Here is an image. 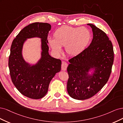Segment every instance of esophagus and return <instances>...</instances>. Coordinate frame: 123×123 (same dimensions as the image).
I'll return each mask as SVG.
<instances>
[{
    "mask_svg": "<svg viewBox=\"0 0 123 123\" xmlns=\"http://www.w3.org/2000/svg\"><path fill=\"white\" fill-rule=\"evenodd\" d=\"M68 66V64H67V63L65 62V61H63L62 62V67H61V68L62 70H66L67 69V67Z\"/></svg>",
    "mask_w": 123,
    "mask_h": 123,
    "instance_id": "1",
    "label": "esophagus"
}]
</instances>
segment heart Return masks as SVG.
Instances as JSON below:
<instances>
[{
  "label": "heart",
  "instance_id": "heart-1",
  "mask_svg": "<svg viewBox=\"0 0 123 123\" xmlns=\"http://www.w3.org/2000/svg\"><path fill=\"white\" fill-rule=\"evenodd\" d=\"M54 37L55 39L48 38L49 44L54 51L61 53V46H64L69 55L76 56L81 53L89 44L91 34L85 27L64 25L55 31Z\"/></svg>",
  "mask_w": 123,
  "mask_h": 123
}]
</instances>
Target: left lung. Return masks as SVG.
<instances>
[{"label": "left lung", "instance_id": "obj_1", "mask_svg": "<svg viewBox=\"0 0 123 123\" xmlns=\"http://www.w3.org/2000/svg\"><path fill=\"white\" fill-rule=\"evenodd\" d=\"M93 39L81 53L70 59L67 68V90L70 97L83 100L94 96L107 82L111 73L114 52L112 42L106 34L92 24ZM95 68L92 76L88 72Z\"/></svg>", "mask_w": 123, "mask_h": 123}]
</instances>
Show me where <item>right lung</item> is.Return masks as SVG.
Instances as JSON below:
<instances>
[{
	"mask_svg": "<svg viewBox=\"0 0 123 123\" xmlns=\"http://www.w3.org/2000/svg\"><path fill=\"white\" fill-rule=\"evenodd\" d=\"M50 29L47 23H33L20 31L12 43L9 57L12 81L20 92L31 98L44 97L51 79L61 70V61L49 54L47 39ZM35 37L42 39V58L37 64L31 67L23 59L22 49L26 38Z\"/></svg>",
	"mask_w": 123,
	"mask_h": 123,
	"instance_id": "obj_1",
	"label": "right lung"
}]
</instances>
